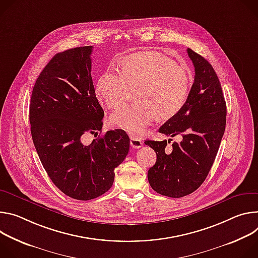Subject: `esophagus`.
I'll use <instances>...</instances> for the list:
<instances>
[{
    "label": "esophagus",
    "mask_w": 258,
    "mask_h": 258,
    "mask_svg": "<svg viewBox=\"0 0 258 258\" xmlns=\"http://www.w3.org/2000/svg\"><path fill=\"white\" fill-rule=\"evenodd\" d=\"M130 145L132 148L134 149H139L142 147V140L140 138H138L135 135H130Z\"/></svg>",
    "instance_id": "34e87169"
}]
</instances>
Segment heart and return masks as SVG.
Masks as SVG:
<instances>
[{
  "mask_svg": "<svg viewBox=\"0 0 258 258\" xmlns=\"http://www.w3.org/2000/svg\"><path fill=\"white\" fill-rule=\"evenodd\" d=\"M190 87L187 71L157 52H140L127 56L121 72L107 69L98 79L95 94L107 108H116L135 89V102L114 111L109 124L139 134L156 118L167 120L184 105Z\"/></svg>",
  "mask_w": 258,
  "mask_h": 258,
  "instance_id": "heart-1",
  "label": "heart"
}]
</instances>
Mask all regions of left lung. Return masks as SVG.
<instances>
[{
	"label": "left lung",
	"instance_id": "1",
	"mask_svg": "<svg viewBox=\"0 0 258 258\" xmlns=\"http://www.w3.org/2000/svg\"><path fill=\"white\" fill-rule=\"evenodd\" d=\"M186 51L195 67L194 84L182 108L159 129L171 137L181 134L182 140L173 142L172 151L166 153L167 140L145 141L157 154L149 182L155 191L170 198L189 195L204 182L226 123V104L214 69L201 55Z\"/></svg>",
	"mask_w": 258,
	"mask_h": 258
}]
</instances>
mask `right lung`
I'll return each mask as SVG.
<instances>
[{
	"label": "right lung",
	"instance_id": "add662e5",
	"mask_svg": "<svg viewBox=\"0 0 258 258\" xmlns=\"http://www.w3.org/2000/svg\"><path fill=\"white\" fill-rule=\"evenodd\" d=\"M92 46L57 53L34 86L30 104L31 132L41 163L52 182L67 196L88 201L107 191L129 152L124 130L97 136L104 112L91 77Z\"/></svg>",
	"mask_w": 258,
	"mask_h": 258
}]
</instances>
